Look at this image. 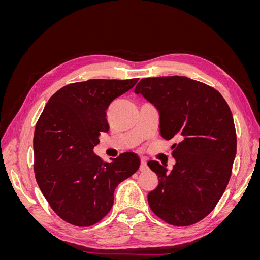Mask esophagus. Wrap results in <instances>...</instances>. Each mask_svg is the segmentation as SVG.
Instances as JSON below:
<instances>
[{
	"label": "esophagus",
	"instance_id": "obj_1",
	"mask_svg": "<svg viewBox=\"0 0 260 260\" xmlns=\"http://www.w3.org/2000/svg\"><path fill=\"white\" fill-rule=\"evenodd\" d=\"M147 169V165H146V160L144 158L141 159V166H140V170L144 171Z\"/></svg>",
	"mask_w": 260,
	"mask_h": 260
}]
</instances>
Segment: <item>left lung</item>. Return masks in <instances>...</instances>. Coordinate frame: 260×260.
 Returning <instances> with one entry per match:
<instances>
[{"label": "left lung", "instance_id": "8db88e82", "mask_svg": "<svg viewBox=\"0 0 260 260\" xmlns=\"http://www.w3.org/2000/svg\"><path fill=\"white\" fill-rule=\"evenodd\" d=\"M159 113L160 136L178 138L170 172L156 160L147 165L158 185L148 205L165 222L187 226L214 210L232 174L237 132L231 109L215 88L183 76L144 78L135 89Z\"/></svg>", "mask_w": 260, "mask_h": 260}]
</instances>
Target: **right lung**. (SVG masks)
Listing matches in <instances>:
<instances>
[{
  "label": "right lung",
  "instance_id": "right-lung-1",
  "mask_svg": "<svg viewBox=\"0 0 260 260\" xmlns=\"http://www.w3.org/2000/svg\"><path fill=\"white\" fill-rule=\"evenodd\" d=\"M139 78L90 79L62 86L46 103L36 124L34 170L45 200L59 218L77 226H91L114 204V191L140 167L133 152L104 162L93 153L109 124L106 111Z\"/></svg>",
  "mask_w": 260,
  "mask_h": 260
}]
</instances>
